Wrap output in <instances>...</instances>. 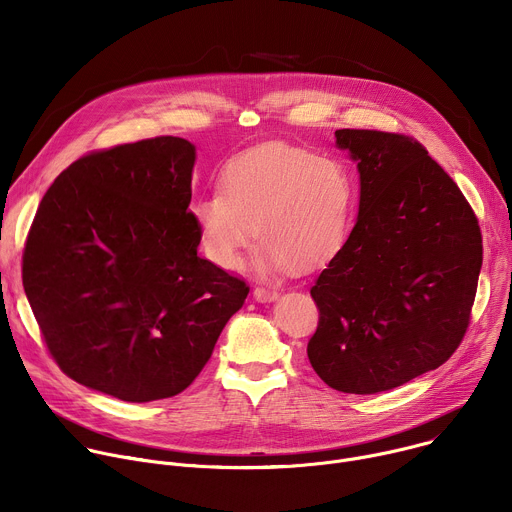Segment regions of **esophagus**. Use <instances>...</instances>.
<instances>
[{
    "label": "esophagus",
    "mask_w": 512,
    "mask_h": 512,
    "mask_svg": "<svg viewBox=\"0 0 512 512\" xmlns=\"http://www.w3.org/2000/svg\"><path fill=\"white\" fill-rule=\"evenodd\" d=\"M253 296H255V300H259V302H271V300H275L279 294H277V289L275 287H255L253 289Z\"/></svg>",
    "instance_id": "esophagus-1"
}]
</instances>
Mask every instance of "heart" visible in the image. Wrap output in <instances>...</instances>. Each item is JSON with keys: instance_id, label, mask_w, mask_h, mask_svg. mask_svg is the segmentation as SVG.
I'll use <instances>...</instances> for the list:
<instances>
[{"instance_id": "1", "label": "heart", "mask_w": 512, "mask_h": 512, "mask_svg": "<svg viewBox=\"0 0 512 512\" xmlns=\"http://www.w3.org/2000/svg\"><path fill=\"white\" fill-rule=\"evenodd\" d=\"M354 184L342 164L287 143H267L231 158L218 190L200 196L192 214L206 255L225 269L241 265L253 237L261 269L310 271L346 243Z\"/></svg>"}]
</instances>
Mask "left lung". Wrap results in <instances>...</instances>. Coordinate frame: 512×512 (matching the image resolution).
<instances>
[{
	"label": "left lung",
	"instance_id": "left-lung-1",
	"mask_svg": "<svg viewBox=\"0 0 512 512\" xmlns=\"http://www.w3.org/2000/svg\"><path fill=\"white\" fill-rule=\"evenodd\" d=\"M360 174L358 221L310 294L316 375L354 395L391 391L460 346L482 267L478 218L448 172L409 135L338 129Z\"/></svg>",
	"mask_w": 512,
	"mask_h": 512
}]
</instances>
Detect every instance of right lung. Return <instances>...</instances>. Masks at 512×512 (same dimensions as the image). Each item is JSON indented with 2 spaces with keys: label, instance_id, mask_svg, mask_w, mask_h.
Returning <instances> with one entry per match:
<instances>
[{
  "label": "right lung",
  "instance_id": "add662e5",
  "mask_svg": "<svg viewBox=\"0 0 512 512\" xmlns=\"http://www.w3.org/2000/svg\"><path fill=\"white\" fill-rule=\"evenodd\" d=\"M194 145L160 135L95 150L46 190L22 281L60 371L127 403L182 393L249 285L198 255Z\"/></svg>",
  "mask_w": 512,
  "mask_h": 512
}]
</instances>
